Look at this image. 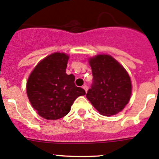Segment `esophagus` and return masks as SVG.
<instances>
[{"instance_id": "34e87169", "label": "esophagus", "mask_w": 159, "mask_h": 159, "mask_svg": "<svg viewBox=\"0 0 159 159\" xmlns=\"http://www.w3.org/2000/svg\"><path fill=\"white\" fill-rule=\"evenodd\" d=\"M82 88L84 89V91H85V92H87L88 89H89V88H88V86H87V85H84Z\"/></svg>"}]
</instances>
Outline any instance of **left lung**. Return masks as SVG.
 Returning <instances> with one entry per match:
<instances>
[{"label":"left lung","mask_w":159,"mask_h":159,"mask_svg":"<svg viewBox=\"0 0 159 159\" xmlns=\"http://www.w3.org/2000/svg\"><path fill=\"white\" fill-rule=\"evenodd\" d=\"M93 82L86 98L105 116L118 114L129 103L131 82L126 70L111 56L98 54L89 59Z\"/></svg>","instance_id":"8db88e82"}]
</instances>
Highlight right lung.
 Returning a JSON list of instances; mask_svg holds the SVG:
<instances>
[{
	"label": "right lung",
	"mask_w": 159,
	"mask_h": 159,
	"mask_svg": "<svg viewBox=\"0 0 159 159\" xmlns=\"http://www.w3.org/2000/svg\"><path fill=\"white\" fill-rule=\"evenodd\" d=\"M69 57L56 52L43 59L30 73L27 94L32 107L42 118L57 120L69 113L71 105L85 91L77 87L75 77L67 75Z\"/></svg>",
	"instance_id": "obj_1"
}]
</instances>
